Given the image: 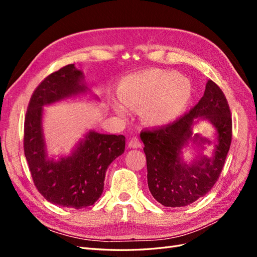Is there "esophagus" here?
<instances>
[{"label":"esophagus","instance_id":"obj_1","mask_svg":"<svg viewBox=\"0 0 257 257\" xmlns=\"http://www.w3.org/2000/svg\"><path fill=\"white\" fill-rule=\"evenodd\" d=\"M142 144L139 142V139L136 137H133L128 143V148H132V149H137V148H141Z\"/></svg>","mask_w":257,"mask_h":257}]
</instances>
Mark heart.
I'll return each mask as SVG.
<instances>
[{
    "mask_svg": "<svg viewBox=\"0 0 257 257\" xmlns=\"http://www.w3.org/2000/svg\"><path fill=\"white\" fill-rule=\"evenodd\" d=\"M191 81L174 72L151 69L127 76L120 85L122 100H113V109L125 115L128 108H143L144 120L151 125L175 121L189 105Z\"/></svg>",
    "mask_w": 257,
    "mask_h": 257,
    "instance_id": "1",
    "label": "heart"
}]
</instances>
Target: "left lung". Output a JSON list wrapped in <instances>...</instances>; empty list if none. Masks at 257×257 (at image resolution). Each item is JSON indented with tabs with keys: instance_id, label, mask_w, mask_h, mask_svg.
Listing matches in <instances>:
<instances>
[{
	"instance_id": "8db88e82",
	"label": "left lung",
	"mask_w": 257,
	"mask_h": 257,
	"mask_svg": "<svg viewBox=\"0 0 257 257\" xmlns=\"http://www.w3.org/2000/svg\"><path fill=\"white\" fill-rule=\"evenodd\" d=\"M201 120L214 128L213 140L193 133ZM147 159L148 186L152 196L165 207L188 206L212 189L224 166L231 143L230 111L222 90L208 80L204 96L193 109L175 123L155 131L142 132ZM214 147L212 155L203 151ZM197 151L188 163L183 150Z\"/></svg>"
}]
</instances>
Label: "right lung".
<instances>
[{"mask_svg":"<svg viewBox=\"0 0 257 257\" xmlns=\"http://www.w3.org/2000/svg\"><path fill=\"white\" fill-rule=\"evenodd\" d=\"M89 95L99 100L83 72L69 64L52 73L34 91L25 121V155L34 184L49 203L66 208L92 206L104 190L106 170L123 154L125 137L89 130L68 155H49L44 134L45 107Z\"/></svg>","mask_w":257,"mask_h":257,"instance_id":"1","label":"right lung"}]
</instances>
